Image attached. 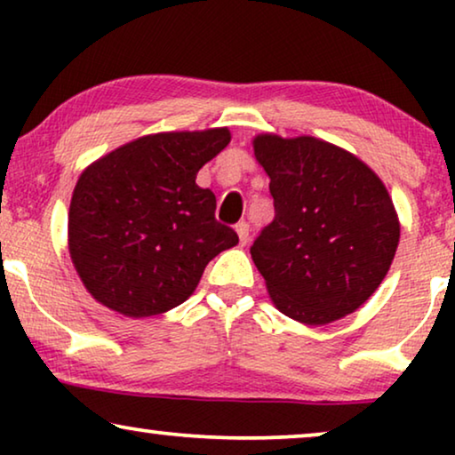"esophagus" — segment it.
Listing matches in <instances>:
<instances>
[{"mask_svg":"<svg viewBox=\"0 0 455 455\" xmlns=\"http://www.w3.org/2000/svg\"><path fill=\"white\" fill-rule=\"evenodd\" d=\"M235 234H238L240 244H246V242H248V223L246 221L235 223Z\"/></svg>","mask_w":455,"mask_h":455,"instance_id":"obj_1","label":"esophagus"}]
</instances>
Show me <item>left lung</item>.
Instances as JSON below:
<instances>
[{
    "instance_id": "8db88e82",
    "label": "left lung",
    "mask_w": 455,
    "mask_h": 455,
    "mask_svg": "<svg viewBox=\"0 0 455 455\" xmlns=\"http://www.w3.org/2000/svg\"><path fill=\"white\" fill-rule=\"evenodd\" d=\"M252 148L275 204V220L251 248L273 304L310 327L358 310L387 275L400 242L381 178L315 136L265 132Z\"/></svg>"
}]
</instances>
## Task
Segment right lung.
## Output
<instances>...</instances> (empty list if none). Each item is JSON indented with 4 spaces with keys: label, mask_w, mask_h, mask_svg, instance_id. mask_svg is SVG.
I'll return each mask as SVG.
<instances>
[{
    "label": "right lung",
    "mask_w": 455,
    "mask_h": 455,
    "mask_svg": "<svg viewBox=\"0 0 455 455\" xmlns=\"http://www.w3.org/2000/svg\"><path fill=\"white\" fill-rule=\"evenodd\" d=\"M229 140L228 128L147 134L80 173L68 251L97 302L130 319L167 313L188 300L211 259L238 244L215 220L213 192L196 184Z\"/></svg>",
    "instance_id": "obj_1"
}]
</instances>
